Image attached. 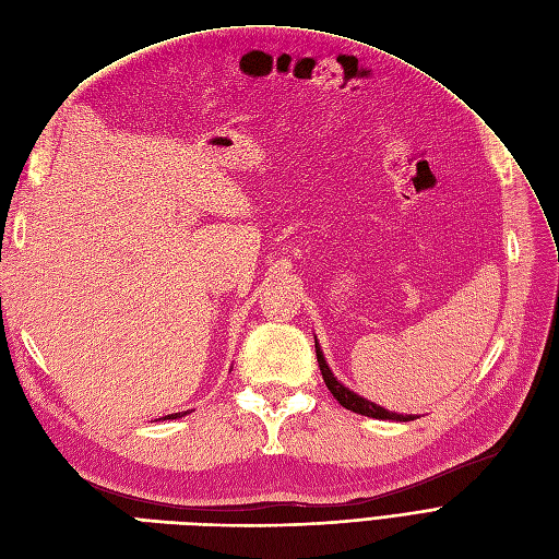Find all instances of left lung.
I'll return each mask as SVG.
<instances>
[{
  "label": "left lung",
  "instance_id": "left-lung-1",
  "mask_svg": "<svg viewBox=\"0 0 559 559\" xmlns=\"http://www.w3.org/2000/svg\"><path fill=\"white\" fill-rule=\"evenodd\" d=\"M314 346H317V360H319V370H321V374H323L325 386H329V391L333 393V397L342 404L344 409H352V412H356V414H360V416L381 418V420H414V418H416V416H412V414H395V412L383 409V407H379V404H374V402H370V400H365V397L356 395L354 391L346 389L344 383H340V381L335 379V374L331 372L329 362H325L323 352H321V346H319L317 340H314Z\"/></svg>",
  "mask_w": 559,
  "mask_h": 559
}]
</instances>
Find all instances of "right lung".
Instances as JSON below:
<instances>
[{
  "mask_svg": "<svg viewBox=\"0 0 559 559\" xmlns=\"http://www.w3.org/2000/svg\"><path fill=\"white\" fill-rule=\"evenodd\" d=\"M185 414H189V412H178V414H168V416H162L159 420H170V418H180V416H185Z\"/></svg>",
  "mask_w": 559,
  "mask_h": 559,
  "instance_id": "add662e5",
  "label": "right lung"
}]
</instances>
